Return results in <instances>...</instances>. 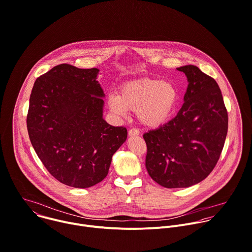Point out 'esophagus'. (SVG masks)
<instances>
[{
    "label": "esophagus",
    "instance_id": "34e87169",
    "mask_svg": "<svg viewBox=\"0 0 252 252\" xmlns=\"http://www.w3.org/2000/svg\"><path fill=\"white\" fill-rule=\"evenodd\" d=\"M128 134H129V136H130V137H137V136H139V135H140V132H139V130H138V129L132 128V129H130V130H129Z\"/></svg>",
    "mask_w": 252,
    "mask_h": 252
}]
</instances>
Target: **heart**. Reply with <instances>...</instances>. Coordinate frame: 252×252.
<instances>
[{
  "label": "heart",
  "instance_id": "1",
  "mask_svg": "<svg viewBox=\"0 0 252 252\" xmlns=\"http://www.w3.org/2000/svg\"><path fill=\"white\" fill-rule=\"evenodd\" d=\"M178 98V91L173 84L142 78L123 85L118 97H109L108 106L118 116H125L126 111L136 112L138 120L144 126L153 128L170 119Z\"/></svg>",
  "mask_w": 252,
  "mask_h": 252
}]
</instances>
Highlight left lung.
<instances>
[{
	"mask_svg": "<svg viewBox=\"0 0 252 252\" xmlns=\"http://www.w3.org/2000/svg\"><path fill=\"white\" fill-rule=\"evenodd\" d=\"M177 70L188 81L180 110L143 136L148 173L165 188L189 187L205 179L220 158L227 133V111L217 82L193 65Z\"/></svg>",
	"mask_w": 252,
	"mask_h": 252,
	"instance_id": "1",
	"label": "left lung"
}]
</instances>
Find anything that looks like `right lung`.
Here are the masks:
<instances>
[{"instance_id": "obj_1", "label": "right lung", "mask_w": 252, "mask_h": 252, "mask_svg": "<svg viewBox=\"0 0 252 252\" xmlns=\"http://www.w3.org/2000/svg\"><path fill=\"white\" fill-rule=\"evenodd\" d=\"M98 72L58 65L36 79L30 98L27 125L35 153L53 177L75 188L104 179L127 139L125 127L103 119Z\"/></svg>"}]
</instances>
